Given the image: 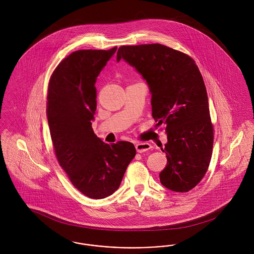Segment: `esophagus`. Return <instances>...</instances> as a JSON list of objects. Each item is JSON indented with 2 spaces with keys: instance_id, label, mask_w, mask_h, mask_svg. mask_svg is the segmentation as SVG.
Masks as SVG:
<instances>
[{
  "instance_id": "1",
  "label": "esophagus",
  "mask_w": 254,
  "mask_h": 254,
  "mask_svg": "<svg viewBox=\"0 0 254 254\" xmlns=\"http://www.w3.org/2000/svg\"><path fill=\"white\" fill-rule=\"evenodd\" d=\"M135 147H136L137 152L143 153V152L147 151L148 149H150L151 145H150V144H148V143H138V144H136Z\"/></svg>"
}]
</instances>
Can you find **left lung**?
Here are the masks:
<instances>
[{"mask_svg": "<svg viewBox=\"0 0 254 254\" xmlns=\"http://www.w3.org/2000/svg\"><path fill=\"white\" fill-rule=\"evenodd\" d=\"M124 59L142 74L151 92L152 117L165 125L168 163L160 172L164 187L188 192L205 176L213 147V126L205 83L193 59L160 44L122 46Z\"/></svg>", "mask_w": 254, "mask_h": 254, "instance_id": "1", "label": "left lung"}]
</instances>
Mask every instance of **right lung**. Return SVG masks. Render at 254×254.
<instances>
[{"label": "right lung", "mask_w": 254, "mask_h": 254, "mask_svg": "<svg viewBox=\"0 0 254 254\" xmlns=\"http://www.w3.org/2000/svg\"><path fill=\"white\" fill-rule=\"evenodd\" d=\"M116 50L74 51L49 79L47 116L55 155L73 186L92 199L106 198L118 190L136 154L132 143H104L91 126L97 77Z\"/></svg>", "instance_id": "obj_1"}]
</instances>
